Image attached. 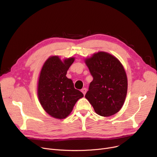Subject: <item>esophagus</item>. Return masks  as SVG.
I'll list each match as a JSON object with an SVG mask.
<instances>
[{"mask_svg":"<svg viewBox=\"0 0 157 157\" xmlns=\"http://www.w3.org/2000/svg\"><path fill=\"white\" fill-rule=\"evenodd\" d=\"M81 91L82 92V93L84 94V95H85V94L86 93V91H87V89H86V88H85V87H84V88H83V89L82 90V91Z\"/></svg>","mask_w":157,"mask_h":157,"instance_id":"esophagus-1","label":"esophagus"}]
</instances>
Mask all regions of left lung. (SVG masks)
Returning a JSON list of instances; mask_svg holds the SVG:
<instances>
[{
    "label": "left lung",
    "mask_w": 157,
    "mask_h": 157,
    "mask_svg": "<svg viewBox=\"0 0 157 157\" xmlns=\"http://www.w3.org/2000/svg\"><path fill=\"white\" fill-rule=\"evenodd\" d=\"M85 62L93 78L85 97L98 115L109 117L120 111L126 99L128 78L121 62L100 52Z\"/></svg>",
    "instance_id": "8db88e82"
}]
</instances>
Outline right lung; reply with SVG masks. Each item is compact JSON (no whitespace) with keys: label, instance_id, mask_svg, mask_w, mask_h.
Wrapping results in <instances>:
<instances>
[{"label":"right lung","instance_id":"right-lung-1","mask_svg":"<svg viewBox=\"0 0 157 157\" xmlns=\"http://www.w3.org/2000/svg\"><path fill=\"white\" fill-rule=\"evenodd\" d=\"M74 60L71 57L62 61L58 56H53L42 67L37 94L43 109L55 118L67 117L77 100L84 97L82 92L75 89L73 81L66 77Z\"/></svg>","mask_w":157,"mask_h":157}]
</instances>
